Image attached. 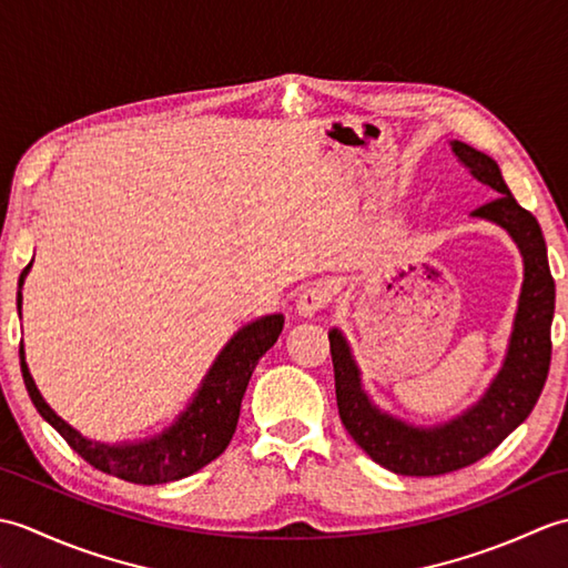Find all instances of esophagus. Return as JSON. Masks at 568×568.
<instances>
[{
    "instance_id": "esophagus-1",
    "label": "esophagus",
    "mask_w": 568,
    "mask_h": 568,
    "mask_svg": "<svg viewBox=\"0 0 568 568\" xmlns=\"http://www.w3.org/2000/svg\"><path fill=\"white\" fill-rule=\"evenodd\" d=\"M329 297H332V293H329V285L327 283H312V285H307L303 293H300V297H297V312L303 317H315V315H320V312L327 307V303H329Z\"/></svg>"
}]
</instances>
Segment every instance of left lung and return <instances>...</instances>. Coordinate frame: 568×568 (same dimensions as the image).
Instances as JSON below:
<instances>
[{
    "instance_id": "left-lung-1",
    "label": "left lung",
    "mask_w": 568,
    "mask_h": 568,
    "mask_svg": "<svg viewBox=\"0 0 568 568\" xmlns=\"http://www.w3.org/2000/svg\"><path fill=\"white\" fill-rule=\"evenodd\" d=\"M452 151L470 175L498 192L470 214L503 226L523 253L525 281L503 368L488 390L466 413L434 427H415L371 403L361 388V371L344 334L329 332L336 405L346 432L373 462L400 476H442L476 464L532 413L545 388L551 361L554 277L539 222L517 204L490 155L452 141Z\"/></svg>"
}]
</instances>
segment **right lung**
Here are the masks:
<instances>
[{
  "label": "right lung",
  "mask_w": 568,
  "mask_h": 568,
  "mask_svg": "<svg viewBox=\"0 0 568 568\" xmlns=\"http://www.w3.org/2000/svg\"><path fill=\"white\" fill-rule=\"evenodd\" d=\"M31 271V263L21 271L17 307L21 310V285L23 277ZM283 315H265L256 322L241 327L229 344L214 358L212 368L204 376L200 390L192 397L185 413L173 422L165 432L155 434L151 439L124 442V444H102L84 439L78 429H72L65 419H60L41 397L39 388L23 361V346H19L21 356V376L27 383L31 400L41 417L58 429L72 452H78L90 466L116 476L129 484L155 486L171 484L202 466H207L220 456L234 437L241 397L246 393L251 373L256 368L258 358L268 352L283 332Z\"/></svg>",
  "instance_id": "obj_1"
}]
</instances>
